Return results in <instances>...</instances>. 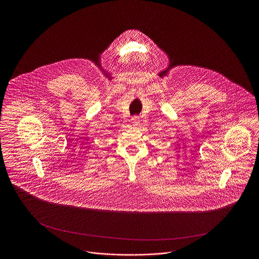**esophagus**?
I'll return each mask as SVG.
<instances>
[{"mask_svg":"<svg viewBox=\"0 0 259 259\" xmlns=\"http://www.w3.org/2000/svg\"><path fill=\"white\" fill-rule=\"evenodd\" d=\"M131 124L133 126H138L140 124V118L138 116H134L131 118Z\"/></svg>","mask_w":259,"mask_h":259,"instance_id":"1","label":"esophagus"}]
</instances>
